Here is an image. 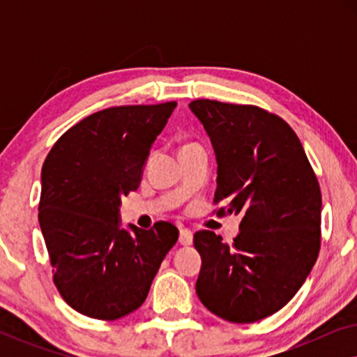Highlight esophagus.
Instances as JSON below:
<instances>
[{
	"instance_id": "obj_1",
	"label": "esophagus",
	"mask_w": 357,
	"mask_h": 357,
	"mask_svg": "<svg viewBox=\"0 0 357 357\" xmlns=\"http://www.w3.org/2000/svg\"><path fill=\"white\" fill-rule=\"evenodd\" d=\"M178 242L182 243V245H185V247L192 245V243H193V232L190 231V229H180Z\"/></svg>"
}]
</instances>
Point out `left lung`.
<instances>
[{
    "label": "left lung",
    "mask_w": 357,
    "mask_h": 357,
    "mask_svg": "<svg viewBox=\"0 0 357 357\" xmlns=\"http://www.w3.org/2000/svg\"><path fill=\"white\" fill-rule=\"evenodd\" d=\"M211 139L219 216L241 214L234 245L195 234L202 257L197 294L214 315L253 324L301 289L320 250L321 195L299 138L280 116L253 105L199 99L188 104Z\"/></svg>",
    "instance_id": "obj_1"
}]
</instances>
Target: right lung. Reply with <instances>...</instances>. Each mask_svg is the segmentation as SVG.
<instances>
[{
  "label": "right lung",
  "instance_id": "add662e5",
  "mask_svg": "<svg viewBox=\"0 0 357 357\" xmlns=\"http://www.w3.org/2000/svg\"><path fill=\"white\" fill-rule=\"evenodd\" d=\"M177 102L96 112L56 141L42 167L38 222L53 282L70 307L116 320L148 297L178 238L170 222L121 227V197L139 187L149 151Z\"/></svg>",
  "mask_w": 357,
  "mask_h": 357
}]
</instances>
